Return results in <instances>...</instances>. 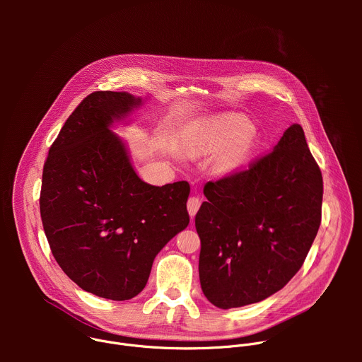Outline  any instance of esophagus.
Masks as SVG:
<instances>
[{"label": "esophagus", "mask_w": 362, "mask_h": 362, "mask_svg": "<svg viewBox=\"0 0 362 362\" xmlns=\"http://www.w3.org/2000/svg\"><path fill=\"white\" fill-rule=\"evenodd\" d=\"M200 203H202V200H200L197 196L189 197V200H187V211H189V215H190L192 218L197 214V211H199V208H200Z\"/></svg>", "instance_id": "esophagus-1"}]
</instances>
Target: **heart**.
Here are the masks:
<instances>
[{
    "mask_svg": "<svg viewBox=\"0 0 362 362\" xmlns=\"http://www.w3.org/2000/svg\"><path fill=\"white\" fill-rule=\"evenodd\" d=\"M256 130L247 119L239 115H222L194 129L189 136V148L196 151H216L223 148L215 168L229 173L240 168L255 144Z\"/></svg>",
    "mask_w": 362,
    "mask_h": 362,
    "instance_id": "heart-1",
    "label": "heart"
}]
</instances>
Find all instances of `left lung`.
<instances>
[{"label":"left lung","instance_id":"1","mask_svg":"<svg viewBox=\"0 0 362 362\" xmlns=\"http://www.w3.org/2000/svg\"><path fill=\"white\" fill-rule=\"evenodd\" d=\"M194 218L199 278L211 303L267 299L300 269L321 225L322 175L299 124L247 170L208 182Z\"/></svg>","mask_w":362,"mask_h":362}]
</instances>
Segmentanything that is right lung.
<instances>
[{
    "mask_svg": "<svg viewBox=\"0 0 362 362\" xmlns=\"http://www.w3.org/2000/svg\"><path fill=\"white\" fill-rule=\"evenodd\" d=\"M140 105L126 91L88 94L42 170L40 214L53 256L81 289L113 300L140 293L154 257L189 225V183L143 182L110 130Z\"/></svg>",
    "mask_w": 362,
    "mask_h": 362,
    "instance_id": "obj_1",
    "label": "right lung"
}]
</instances>
